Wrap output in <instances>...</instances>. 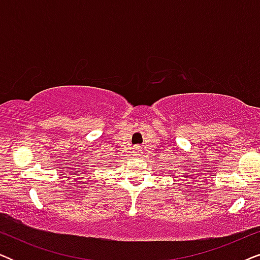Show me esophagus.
<instances>
[{
  "label": "esophagus",
  "mask_w": 260,
  "mask_h": 260,
  "mask_svg": "<svg viewBox=\"0 0 260 260\" xmlns=\"http://www.w3.org/2000/svg\"><path fill=\"white\" fill-rule=\"evenodd\" d=\"M136 151H137V152H140V149H136Z\"/></svg>",
  "instance_id": "34e87169"
}]
</instances>
